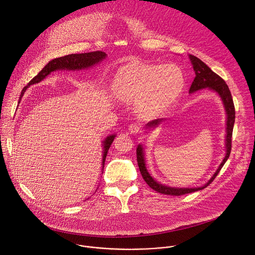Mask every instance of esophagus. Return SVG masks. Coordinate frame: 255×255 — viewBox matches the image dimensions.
<instances>
[{"label": "esophagus", "mask_w": 255, "mask_h": 255, "mask_svg": "<svg viewBox=\"0 0 255 255\" xmlns=\"http://www.w3.org/2000/svg\"><path fill=\"white\" fill-rule=\"evenodd\" d=\"M140 128H141V126L138 123H132L129 125L128 129L131 134H137L140 131Z\"/></svg>", "instance_id": "1"}]
</instances>
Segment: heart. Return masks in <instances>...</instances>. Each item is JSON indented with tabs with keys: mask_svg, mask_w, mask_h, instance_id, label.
<instances>
[{
	"mask_svg": "<svg viewBox=\"0 0 255 255\" xmlns=\"http://www.w3.org/2000/svg\"><path fill=\"white\" fill-rule=\"evenodd\" d=\"M185 82L184 71L176 64L130 63L117 71L113 92L121 101L137 100V112L143 117H153L174 102Z\"/></svg>",
	"mask_w": 255,
	"mask_h": 255,
	"instance_id": "obj_1",
	"label": "heart"
}]
</instances>
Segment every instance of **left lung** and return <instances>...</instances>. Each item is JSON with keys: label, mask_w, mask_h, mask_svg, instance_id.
<instances>
[{"label": "left lung", "mask_w": 255, "mask_h": 255, "mask_svg": "<svg viewBox=\"0 0 255 255\" xmlns=\"http://www.w3.org/2000/svg\"><path fill=\"white\" fill-rule=\"evenodd\" d=\"M190 59L193 64L194 70H195V80L190 88V93H194L196 91L206 89L208 88L209 90H212L216 92L218 95L220 96L222 99V102L224 104L226 114H227V121H226V155L221 162V164L218 167L214 175L211 177L210 180H208V183L200 188H171L167 187L164 185H161L157 183L156 180L152 178V176L148 173L146 166H145V160H144V155H143V148L141 145H138V147L136 149V155H137V162L138 166L140 169V172L142 174L143 179L146 181V184L154 191L157 193L163 194V195H170V196H181V195H186L190 193H194L199 190L205 189L207 186H209L214 178L217 176V174L220 172L221 168L229 158L230 152H231V144H232V132H233V127H234V122H235V107L233 103V99L230 93V90L225 83V81L218 76L215 72L205 63L203 62L200 58L196 57L195 55L190 54ZM162 119H156L154 121H151L147 124V127H155L157 126Z\"/></svg>", "instance_id": "obj_1"}]
</instances>
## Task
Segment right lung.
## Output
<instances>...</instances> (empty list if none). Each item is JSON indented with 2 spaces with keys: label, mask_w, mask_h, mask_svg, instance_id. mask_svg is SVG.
I'll return each mask as SVG.
<instances>
[{
  "label": "right lung",
  "mask_w": 255,
  "mask_h": 255,
  "mask_svg": "<svg viewBox=\"0 0 255 255\" xmlns=\"http://www.w3.org/2000/svg\"><path fill=\"white\" fill-rule=\"evenodd\" d=\"M106 56H107V54L103 51H93V52H88V53L68 54L65 56H61V57L52 59L42 68V70L37 76L34 77L29 82V84L26 87H24V89L21 92L20 100L22 99L25 91L28 89L29 86L40 83L50 74V72L57 70V69H69V70H77L78 69V70H80V69L89 68V67L101 62L103 59H105ZM20 100H19V102H20ZM115 137H116V135L112 134L110 136H108L103 142V146H104V154H103V161H102L103 165L105 164L108 150H109V148H110L111 144L113 143Z\"/></svg>",
  "instance_id": "add662e5"
}]
</instances>
